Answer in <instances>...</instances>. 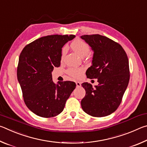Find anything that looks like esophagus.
<instances>
[{
	"instance_id": "obj_1",
	"label": "esophagus",
	"mask_w": 147,
	"mask_h": 147,
	"mask_svg": "<svg viewBox=\"0 0 147 147\" xmlns=\"http://www.w3.org/2000/svg\"><path fill=\"white\" fill-rule=\"evenodd\" d=\"M76 87H80L81 83L79 82H76Z\"/></svg>"
}]
</instances>
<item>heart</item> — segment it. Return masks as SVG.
Returning a JSON list of instances; mask_svg holds the SVG:
<instances>
[{"label":"heart","mask_w":147,"mask_h":147,"mask_svg":"<svg viewBox=\"0 0 147 147\" xmlns=\"http://www.w3.org/2000/svg\"><path fill=\"white\" fill-rule=\"evenodd\" d=\"M71 49L73 50L74 53H76L81 58H84L88 55L90 53V47L89 45L81 39H76L71 44ZM65 52V49H63L62 53L64 54ZM69 76L72 78L78 79L81 78L83 73V69L82 68H69L67 71Z\"/></svg>","instance_id":"1"}]
</instances>
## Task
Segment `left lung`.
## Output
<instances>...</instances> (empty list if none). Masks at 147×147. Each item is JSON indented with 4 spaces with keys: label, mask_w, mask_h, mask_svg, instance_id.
<instances>
[{
    "label": "left lung",
    "mask_w": 147,
    "mask_h": 147,
    "mask_svg": "<svg viewBox=\"0 0 147 147\" xmlns=\"http://www.w3.org/2000/svg\"><path fill=\"white\" fill-rule=\"evenodd\" d=\"M84 39L94 52L92 65L86 71L88 78H97L98 86L84 82L86 95L81 101L88 115L102 117L113 113L120 105L130 80L128 56L123 47L99 34L84 35Z\"/></svg>",
    "instance_id": "8db88e82"
}]
</instances>
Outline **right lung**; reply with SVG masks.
Returning <instances> with one entry per match:
<instances>
[{
  "instance_id": "right-lung-1",
  "label": "right lung",
  "mask_w": 147,
  "mask_h": 147,
  "mask_svg": "<svg viewBox=\"0 0 147 147\" xmlns=\"http://www.w3.org/2000/svg\"><path fill=\"white\" fill-rule=\"evenodd\" d=\"M74 35H51L27 45L20 54L17 80L24 103L36 115L49 118L59 115L76 88L74 82H58L52 78L54 67L60 65L61 49Z\"/></svg>"
}]
</instances>
